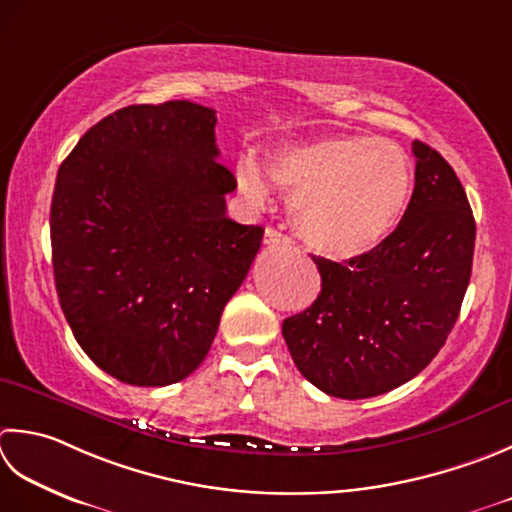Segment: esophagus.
Listing matches in <instances>:
<instances>
[{"instance_id":"obj_1","label":"esophagus","mask_w":512,"mask_h":512,"mask_svg":"<svg viewBox=\"0 0 512 512\" xmlns=\"http://www.w3.org/2000/svg\"><path fill=\"white\" fill-rule=\"evenodd\" d=\"M264 244L266 246H288L290 239L284 233H279L277 228H266L264 230Z\"/></svg>"}]
</instances>
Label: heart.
<instances>
[{
    "mask_svg": "<svg viewBox=\"0 0 512 512\" xmlns=\"http://www.w3.org/2000/svg\"><path fill=\"white\" fill-rule=\"evenodd\" d=\"M266 170L290 193V219L319 253L355 257L395 233L413 193V162L393 139L337 135L268 150ZM237 188L264 204L268 184L255 159H239Z\"/></svg>",
    "mask_w": 512,
    "mask_h": 512,
    "instance_id": "1",
    "label": "heart"
}]
</instances>
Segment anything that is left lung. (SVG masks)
Returning a JSON list of instances; mask_svg holds the SVG:
<instances>
[{
    "label": "left lung",
    "mask_w": 512,
    "mask_h": 512,
    "mask_svg": "<svg viewBox=\"0 0 512 512\" xmlns=\"http://www.w3.org/2000/svg\"><path fill=\"white\" fill-rule=\"evenodd\" d=\"M415 190L395 233L346 264L313 257L322 293L284 319L295 366L330 397L366 399L410 382L453 330L470 282L475 217L446 159L413 142Z\"/></svg>",
    "instance_id": "left-lung-1"
}]
</instances>
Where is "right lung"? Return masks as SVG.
Masks as SVG:
<instances>
[{
    "instance_id": "obj_1",
    "label": "right lung",
    "mask_w": 512,
    "mask_h": 512,
    "mask_svg": "<svg viewBox=\"0 0 512 512\" xmlns=\"http://www.w3.org/2000/svg\"><path fill=\"white\" fill-rule=\"evenodd\" d=\"M215 110L186 99L115 110L59 166L50 244L59 304L84 353L130 386L199 368L264 228L226 215Z\"/></svg>"
}]
</instances>
